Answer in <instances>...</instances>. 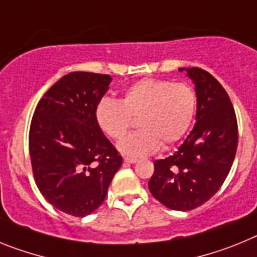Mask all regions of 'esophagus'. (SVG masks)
Segmentation results:
<instances>
[{
  "mask_svg": "<svg viewBox=\"0 0 257 257\" xmlns=\"http://www.w3.org/2000/svg\"><path fill=\"white\" fill-rule=\"evenodd\" d=\"M123 161H124V163H136L138 162V160H136V158H131V157H124Z\"/></svg>",
  "mask_w": 257,
  "mask_h": 257,
  "instance_id": "34e87169",
  "label": "esophagus"
}]
</instances>
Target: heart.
<instances>
[{
	"label": "heart",
	"mask_w": 257,
	"mask_h": 257,
	"mask_svg": "<svg viewBox=\"0 0 257 257\" xmlns=\"http://www.w3.org/2000/svg\"><path fill=\"white\" fill-rule=\"evenodd\" d=\"M197 96L189 85L169 79H140L123 91L121 100L103 99L95 118L104 134L121 140L138 117L140 130L124 138L118 149L126 156L145 157L181 140L196 115Z\"/></svg>",
	"instance_id": "1"
}]
</instances>
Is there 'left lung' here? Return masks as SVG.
<instances>
[{
	"instance_id": "obj_1",
	"label": "left lung",
	"mask_w": 257,
	"mask_h": 257,
	"mask_svg": "<svg viewBox=\"0 0 257 257\" xmlns=\"http://www.w3.org/2000/svg\"><path fill=\"white\" fill-rule=\"evenodd\" d=\"M194 83L196 124L172 156L154 161L148 183L152 196L166 207L189 211L220 189L234 161L238 126L228 94L201 68H180Z\"/></svg>"
}]
</instances>
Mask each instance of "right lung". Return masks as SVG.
Listing matches in <instances>:
<instances>
[{"label":"right lung","mask_w":257,"mask_h":257,"mask_svg":"<svg viewBox=\"0 0 257 257\" xmlns=\"http://www.w3.org/2000/svg\"><path fill=\"white\" fill-rule=\"evenodd\" d=\"M112 77L72 72L38 103L29 130V154L38 189L54 207L83 217L104 202L122 157L95 118Z\"/></svg>","instance_id":"right-lung-1"}]
</instances>
